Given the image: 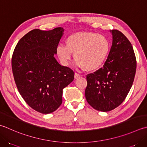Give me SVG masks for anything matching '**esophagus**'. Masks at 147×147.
I'll list each match as a JSON object with an SVG mask.
<instances>
[{
	"label": "esophagus",
	"mask_w": 147,
	"mask_h": 147,
	"mask_svg": "<svg viewBox=\"0 0 147 147\" xmlns=\"http://www.w3.org/2000/svg\"><path fill=\"white\" fill-rule=\"evenodd\" d=\"M80 76V74L77 73H75V74H74V78H75V79L78 78Z\"/></svg>",
	"instance_id": "esophagus-1"
}]
</instances>
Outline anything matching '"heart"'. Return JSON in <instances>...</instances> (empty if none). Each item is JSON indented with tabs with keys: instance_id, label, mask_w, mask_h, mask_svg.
Returning a JSON list of instances; mask_svg holds the SVG:
<instances>
[{
	"instance_id": "obj_1",
	"label": "heart",
	"mask_w": 147,
	"mask_h": 147,
	"mask_svg": "<svg viewBox=\"0 0 147 147\" xmlns=\"http://www.w3.org/2000/svg\"><path fill=\"white\" fill-rule=\"evenodd\" d=\"M110 50V42L106 36L92 32H78L66 39L65 45L57 47V53L65 65L74 53L78 65L85 71H92L104 64Z\"/></svg>"
}]
</instances>
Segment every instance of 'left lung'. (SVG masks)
Segmentation results:
<instances>
[{
  "mask_svg": "<svg viewBox=\"0 0 147 147\" xmlns=\"http://www.w3.org/2000/svg\"><path fill=\"white\" fill-rule=\"evenodd\" d=\"M113 42L103 67L87 75L85 95L95 110L109 111L125 100L133 85L136 59L131 43L118 30L110 31Z\"/></svg>",
  "mask_w": 147,
  "mask_h": 147,
  "instance_id": "left-lung-1",
  "label": "left lung"
}]
</instances>
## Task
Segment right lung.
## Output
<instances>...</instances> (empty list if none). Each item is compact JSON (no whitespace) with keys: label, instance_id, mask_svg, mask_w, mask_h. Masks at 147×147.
Returning <instances> with one entry per match:
<instances>
[{"label":"right lung","instance_id":"right-lung-1","mask_svg":"<svg viewBox=\"0 0 147 147\" xmlns=\"http://www.w3.org/2000/svg\"><path fill=\"white\" fill-rule=\"evenodd\" d=\"M64 28L34 29L20 39L11 59L14 80L26 103L43 114L52 113L62 102L63 88L74 73L54 57Z\"/></svg>","mask_w":147,"mask_h":147}]
</instances>
